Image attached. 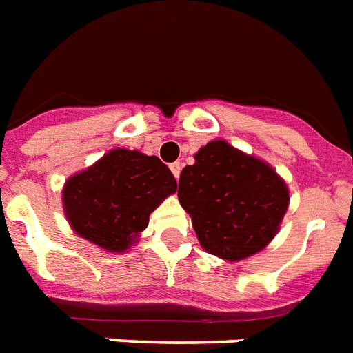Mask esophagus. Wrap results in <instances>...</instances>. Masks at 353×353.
Masks as SVG:
<instances>
[{"label":"esophagus","instance_id":"obj_1","mask_svg":"<svg viewBox=\"0 0 353 353\" xmlns=\"http://www.w3.org/2000/svg\"><path fill=\"white\" fill-rule=\"evenodd\" d=\"M170 170H172V174H174V176H176V179H177V177H179V174H181V163H172Z\"/></svg>","mask_w":353,"mask_h":353}]
</instances>
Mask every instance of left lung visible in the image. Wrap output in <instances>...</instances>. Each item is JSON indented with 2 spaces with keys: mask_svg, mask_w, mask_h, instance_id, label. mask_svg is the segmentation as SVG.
I'll return each mask as SVG.
<instances>
[{
  "mask_svg": "<svg viewBox=\"0 0 353 353\" xmlns=\"http://www.w3.org/2000/svg\"><path fill=\"white\" fill-rule=\"evenodd\" d=\"M177 198L207 254L242 261L278 235L289 209V187L263 159L222 139L207 142L179 176Z\"/></svg>",
  "mask_w": 353,
  "mask_h": 353,
  "instance_id": "8db88e82",
  "label": "left lung"
}]
</instances>
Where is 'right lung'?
<instances>
[{
    "label": "right lung",
    "instance_id": "obj_1",
    "mask_svg": "<svg viewBox=\"0 0 353 353\" xmlns=\"http://www.w3.org/2000/svg\"><path fill=\"white\" fill-rule=\"evenodd\" d=\"M176 190V177L159 157L114 148L66 179L64 216L75 235L109 254H123Z\"/></svg>",
    "mask_w": 353,
    "mask_h": 353
}]
</instances>
